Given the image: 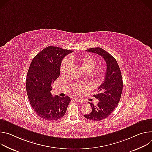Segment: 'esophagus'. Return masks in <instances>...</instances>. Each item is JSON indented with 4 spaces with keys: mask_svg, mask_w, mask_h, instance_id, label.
I'll use <instances>...</instances> for the list:
<instances>
[{
    "mask_svg": "<svg viewBox=\"0 0 152 152\" xmlns=\"http://www.w3.org/2000/svg\"><path fill=\"white\" fill-rule=\"evenodd\" d=\"M74 99H75V101H77V102H83V100H82L81 99H80V98H74Z\"/></svg>",
    "mask_w": 152,
    "mask_h": 152,
    "instance_id": "34e87169",
    "label": "esophagus"
}]
</instances>
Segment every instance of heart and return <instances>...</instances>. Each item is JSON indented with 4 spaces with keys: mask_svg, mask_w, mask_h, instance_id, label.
I'll return each mask as SVG.
<instances>
[{
    "mask_svg": "<svg viewBox=\"0 0 152 152\" xmlns=\"http://www.w3.org/2000/svg\"><path fill=\"white\" fill-rule=\"evenodd\" d=\"M74 60L72 58H65L61 63L60 71L62 74L68 71L69 67L71 66V62L73 61ZM80 63L82 67L83 71L86 72H91L95 66L96 61L94 57L89 54H86L81 56L79 58ZM104 73V71L103 67H99V68L96 71V74L99 77L103 76ZM86 86H78L75 88V91L77 94H81L85 91V89L86 88Z\"/></svg>",
    "mask_w": 152,
    "mask_h": 152,
    "instance_id": "b5f03b06",
    "label": "heart"
}]
</instances>
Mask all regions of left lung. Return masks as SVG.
<instances>
[{"mask_svg": "<svg viewBox=\"0 0 152 152\" xmlns=\"http://www.w3.org/2000/svg\"><path fill=\"white\" fill-rule=\"evenodd\" d=\"M86 51L103 57L107 66L105 78L98 88V94L94 95L99 102L96 106L88 102L92 110L89 114L85 115L86 118L98 121L107 118L118 104L123 91V82L118 64L112 56L99 47L89 48Z\"/></svg>", "mask_w": 152, "mask_h": 152, "instance_id": "8db88e82", "label": "left lung"}]
</instances>
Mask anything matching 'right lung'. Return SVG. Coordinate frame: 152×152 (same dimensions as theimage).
<instances>
[{
    "label": "right lung",
    "instance_id": "add662e5",
    "mask_svg": "<svg viewBox=\"0 0 152 152\" xmlns=\"http://www.w3.org/2000/svg\"><path fill=\"white\" fill-rule=\"evenodd\" d=\"M71 50L49 46L33 58L28 72L26 88L30 104L41 118L58 120L67 110L71 98L52 96L51 85L60 75L61 62Z\"/></svg>",
    "mask_w": 152,
    "mask_h": 152
}]
</instances>
